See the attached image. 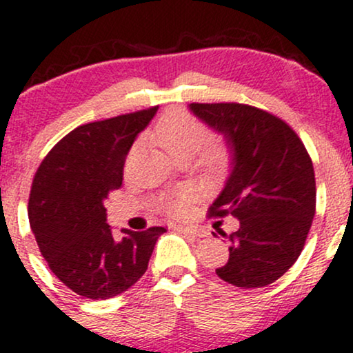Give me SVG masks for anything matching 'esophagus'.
Segmentation results:
<instances>
[{
    "label": "esophagus",
    "instance_id": "obj_1",
    "mask_svg": "<svg viewBox=\"0 0 353 353\" xmlns=\"http://www.w3.org/2000/svg\"><path fill=\"white\" fill-rule=\"evenodd\" d=\"M176 230L179 234H184V236H190V237H202L204 236V232L199 229H194V228H182V225H177Z\"/></svg>",
    "mask_w": 353,
    "mask_h": 353
}]
</instances>
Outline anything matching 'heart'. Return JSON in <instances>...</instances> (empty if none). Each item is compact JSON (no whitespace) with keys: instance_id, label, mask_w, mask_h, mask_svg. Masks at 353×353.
Returning a JSON list of instances; mask_svg holds the SVG:
<instances>
[{"instance_id":"heart-1","label":"heart","mask_w":353,"mask_h":353,"mask_svg":"<svg viewBox=\"0 0 353 353\" xmlns=\"http://www.w3.org/2000/svg\"><path fill=\"white\" fill-rule=\"evenodd\" d=\"M151 136L174 159H181V157L190 159L209 143L208 129L196 117L181 109H171L164 112L163 117L154 125ZM202 157L208 165H217L224 161V152L221 149H204ZM185 199H188V192L181 190L177 194L159 197L157 208L171 216H181L185 210Z\"/></svg>"}]
</instances>
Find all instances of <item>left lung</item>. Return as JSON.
<instances>
[{
	"instance_id": "left-lung-1",
	"label": "left lung",
	"mask_w": 353,
	"mask_h": 353,
	"mask_svg": "<svg viewBox=\"0 0 353 353\" xmlns=\"http://www.w3.org/2000/svg\"><path fill=\"white\" fill-rule=\"evenodd\" d=\"M189 109L224 137L230 154V174L209 214H232L241 225L228 236L229 261L216 274L244 289L269 285L299 259L315 216L305 145L289 124L247 104L192 103Z\"/></svg>"
}]
</instances>
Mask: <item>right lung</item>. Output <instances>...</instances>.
<instances>
[{
	"instance_id": "1",
	"label": "right lung",
	"mask_w": 353,
	"mask_h": 353,
	"mask_svg": "<svg viewBox=\"0 0 353 353\" xmlns=\"http://www.w3.org/2000/svg\"><path fill=\"white\" fill-rule=\"evenodd\" d=\"M157 106L79 125L48 152L31 185L28 217L51 272L92 301L123 294L148 270L164 228L114 237L104 202L123 184L124 161Z\"/></svg>"
}]
</instances>
